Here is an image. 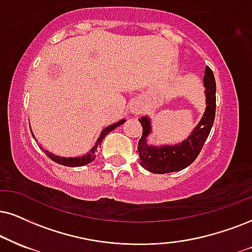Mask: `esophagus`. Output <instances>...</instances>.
<instances>
[{
	"instance_id": "1",
	"label": "esophagus",
	"mask_w": 252,
	"mask_h": 252,
	"mask_svg": "<svg viewBox=\"0 0 252 252\" xmlns=\"http://www.w3.org/2000/svg\"><path fill=\"white\" fill-rule=\"evenodd\" d=\"M141 110H142V107L138 104V102H133V104L131 105V107H129V111H131L132 113H135V114L140 113Z\"/></svg>"
}]
</instances>
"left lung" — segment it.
Instances as JSON below:
<instances>
[{
	"mask_svg": "<svg viewBox=\"0 0 252 252\" xmlns=\"http://www.w3.org/2000/svg\"><path fill=\"white\" fill-rule=\"evenodd\" d=\"M203 82L206 86V111L198 125L192 129L191 134L181 144L161 147L147 145L146 138L150 135L152 129L151 120L148 117H141L139 119L142 126V136L138 144L139 158L140 164L148 172L154 174L179 172L194 162L200 154L215 120L216 83L209 66H207L204 71Z\"/></svg>",
	"mask_w": 252,
	"mask_h": 252,
	"instance_id": "obj_1",
	"label": "left lung"
}]
</instances>
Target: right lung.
<instances>
[{
	"mask_svg": "<svg viewBox=\"0 0 252 252\" xmlns=\"http://www.w3.org/2000/svg\"><path fill=\"white\" fill-rule=\"evenodd\" d=\"M124 123H125V119L118 121V123L113 124V125L107 126L106 128L102 129V132L100 133V136H99L97 142H95L94 147H93L92 150L89 152V153H86L85 155H82V157H78V158H62V157H57V155H55L54 153H50V152L46 151V150H44V153H45V155H48V157L50 158L52 161H55V162H57L60 164H63V166H66V167L85 166V164L92 162V161L95 159V154L94 153L97 152L98 146L101 145V142H102V140H104L105 136H106L110 132L113 131L114 128H117L118 126L123 125ZM42 150H43V148H42Z\"/></svg>",
	"mask_w": 252,
	"mask_h": 252,
	"instance_id": "right-lung-1",
	"label": "right lung"
}]
</instances>
